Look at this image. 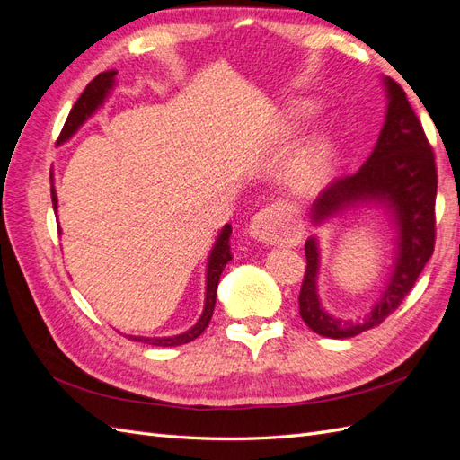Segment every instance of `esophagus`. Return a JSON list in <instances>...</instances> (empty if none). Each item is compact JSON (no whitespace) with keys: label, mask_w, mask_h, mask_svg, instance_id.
<instances>
[{"label":"esophagus","mask_w":460,"mask_h":460,"mask_svg":"<svg viewBox=\"0 0 460 460\" xmlns=\"http://www.w3.org/2000/svg\"><path fill=\"white\" fill-rule=\"evenodd\" d=\"M249 234L262 243H289L297 245L299 232L296 226L284 217L280 208H262L252 218Z\"/></svg>","instance_id":"34e87169"}]
</instances>
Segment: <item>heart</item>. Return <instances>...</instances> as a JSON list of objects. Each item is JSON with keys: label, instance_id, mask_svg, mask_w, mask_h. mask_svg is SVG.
I'll list each match as a JSON object with an SVG mask.
<instances>
[{"label": "heart", "instance_id": "1", "mask_svg": "<svg viewBox=\"0 0 460 460\" xmlns=\"http://www.w3.org/2000/svg\"><path fill=\"white\" fill-rule=\"evenodd\" d=\"M314 113V105L311 102H296L288 109L286 120L291 127L307 120ZM333 164V144L328 137H316V140L305 146L294 161L288 166L289 186L299 193L316 191L326 180Z\"/></svg>", "mask_w": 460, "mask_h": 460}]
</instances>
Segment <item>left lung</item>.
I'll return each mask as SVG.
<instances>
[{
  "mask_svg": "<svg viewBox=\"0 0 460 460\" xmlns=\"http://www.w3.org/2000/svg\"><path fill=\"white\" fill-rule=\"evenodd\" d=\"M387 109L370 157L353 174L330 184L311 207V222L323 226L333 217L357 207H378L395 226V255L380 299L360 320L333 316L318 296L320 243L305 242L307 270L301 284L299 314L318 336L345 340L382 324L409 296L416 278L434 253L438 174L420 120L405 92L392 78H382Z\"/></svg>",
  "mask_w": 460,
  "mask_h": 460,
  "instance_id": "left-lung-1",
  "label": "left lung"
}]
</instances>
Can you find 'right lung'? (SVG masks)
Listing matches in <instances>:
<instances>
[{"instance_id":"right-lung-1","label":"right lung","mask_w":460,"mask_h":460,"mask_svg":"<svg viewBox=\"0 0 460 460\" xmlns=\"http://www.w3.org/2000/svg\"><path fill=\"white\" fill-rule=\"evenodd\" d=\"M115 76H117V71H105L102 75H97L86 86V90L82 92V95L73 105L71 113H68V117H66V122H65V127H63L61 136L58 140L59 146L65 144L66 140H71L82 124H84L95 113V111L103 105L111 90L115 88ZM51 201H53V211H58V193H55L53 186H51ZM230 234H232V226L225 225V228L220 230L218 238L211 249V253H208L207 270H205V305H203V313H201L198 323L193 324L190 330H186L182 333H176V336H164V338L128 336L132 341H140V343L155 345V347H176V345L190 343L198 336H201L203 330L208 326V323H211V316L215 311L217 288H218L220 274H222V270H225L228 261H232L230 245H228Z\"/></svg>"}]
</instances>
